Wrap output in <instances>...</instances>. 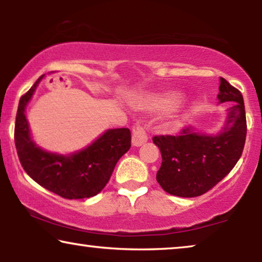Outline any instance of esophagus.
Segmentation results:
<instances>
[{
	"mask_svg": "<svg viewBox=\"0 0 262 262\" xmlns=\"http://www.w3.org/2000/svg\"><path fill=\"white\" fill-rule=\"evenodd\" d=\"M148 141L145 128L141 123H136L132 126V144L135 146H141Z\"/></svg>",
	"mask_w": 262,
	"mask_h": 262,
	"instance_id": "1",
	"label": "esophagus"
}]
</instances>
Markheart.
Here are the masks:
<instances>
[{
  "instance_id": "b5f03b06",
  "label": "heart",
  "mask_w": 262,
  "mask_h": 262,
  "mask_svg": "<svg viewBox=\"0 0 262 262\" xmlns=\"http://www.w3.org/2000/svg\"><path fill=\"white\" fill-rule=\"evenodd\" d=\"M173 101V98L170 96H166V98H160V96H156V98H152L148 100L145 102V105L150 107H155V108H163V107H167L169 103Z\"/></svg>"
}]
</instances>
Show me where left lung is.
<instances>
[{
  "label": "left lung",
  "instance_id": "obj_1",
  "mask_svg": "<svg viewBox=\"0 0 262 262\" xmlns=\"http://www.w3.org/2000/svg\"><path fill=\"white\" fill-rule=\"evenodd\" d=\"M218 100L235 102L220 135H199L185 127L175 136L152 138L162 155L156 180L169 194L185 198L204 194L223 180L241 157L247 136L243 96L221 77Z\"/></svg>",
  "mask_w": 262,
  "mask_h": 262
}]
</instances>
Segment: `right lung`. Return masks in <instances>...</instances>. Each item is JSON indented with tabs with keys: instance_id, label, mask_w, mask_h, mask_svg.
Here are the masks:
<instances>
[{
	"instance_id": "1",
	"label": "right lung",
	"mask_w": 262,
	"mask_h": 262,
	"mask_svg": "<svg viewBox=\"0 0 262 262\" xmlns=\"http://www.w3.org/2000/svg\"><path fill=\"white\" fill-rule=\"evenodd\" d=\"M42 76L21 96L17 107L14 141L20 163L35 182L64 199L91 198L102 191L117 162L130 149L131 132L126 127L108 130L87 149L70 156L38 148L30 137L25 107Z\"/></svg>"
}]
</instances>
